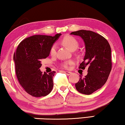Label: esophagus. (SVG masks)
<instances>
[{"instance_id":"obj_1","label":"esophagus","mask_w":125,"mask_h":125,"mask_svg":"<svg viewBox=\"0 0 125 125\" xmlns=\"http://www.w3.org/2000/svg\"><path fill=\"white\" fill-rule=\"evenodd\" d=\"M64 72V73H65L66 74H67V75H70V74H72V72H70L64 71V72Z\"/></svg>"}]
</instances>
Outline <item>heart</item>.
Returning <instances> with one entry per match:
<instances>
[{
	"label": "heart",
	"mask_w": 125,
	"mask_h": 125,
	"mask_svg": "<svg viewBox=\"0 0 125 125\" xmlns=\"http://www.w3.org/2000/svg\"><path fill=\"white\" fill-rule=\"evenodd\" d=\"M61 43L72 51L77 50L79 46L78 42L74 37H72V36L68 35L64 37L61 39ZM56 45L55 44L52 45L50 50V55L52 56H55L56 55ZM73 64L74 62L73 61H65L61 64V66H62V68L66 69H68Z\"/></svg>",
	"instance_id": "1"
}]
</instances>
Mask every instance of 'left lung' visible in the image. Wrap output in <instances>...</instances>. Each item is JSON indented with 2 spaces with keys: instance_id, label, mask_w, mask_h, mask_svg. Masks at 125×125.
Wrapping results in <instances>:
<instances>
[{
  "instance_id": "obj_1",
  "label": "left lung",
  "mask_w": 125,
  "mask_h": 125,
  "mask_svg": "<svg viewBox=\"0 0 125 125\" xmlns=\"http://www.w3.org/2000/svg\"><path fill=\"white\" fill-rule=\"evenodd\" d=\"M83 39L86 48L84 61L79 66L84 69L88 66V73L80 78L75 86L79 93L90 95L105 83L112 69L111 48L107 40L100 34L81 30L71 32Z\"/></svg>"
}]
</instances>
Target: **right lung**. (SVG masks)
Segmentation results:
<instances>
[{"label":"right lung","instance_id":"add662e5","mask_svg":"<svg viewBox=\"0 0 125 125\" xmlns=\"http://www.w3.org/2000/svg\"><path fill=\"white\" fill-rule=\"evenodd\" d=\"M61 34L54 36L35 35L21 42L13 55L18 81L27 93L34 97L47 95L53 87L56 72L42 73L41 61L50 55V50Z\"/></svg>","mask_w":125,"mask_h":125}]
</instances>
